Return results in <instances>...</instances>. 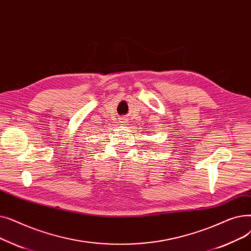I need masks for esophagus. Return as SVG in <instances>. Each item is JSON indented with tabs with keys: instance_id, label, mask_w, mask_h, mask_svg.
Returning a JSON list of instances; mask_svg holds the SVG:
<instances>
[{
	"instance_id": "obj_1",
	"label": "esophagus",
	"mask_w": 251,
	"mask_h": 251,
	"mask_svg": "<svg viewBox=\"0 0 251 251\" xmlns=\"http://www.w3.org/2000/svg\"><path fill=\"white\" fill-rule=\"evenodd\" d=\"M120 122H121V124H122V125H126L127 120H126L125 118H122V119H120Z\"/></svg>"
}]
</instances>
